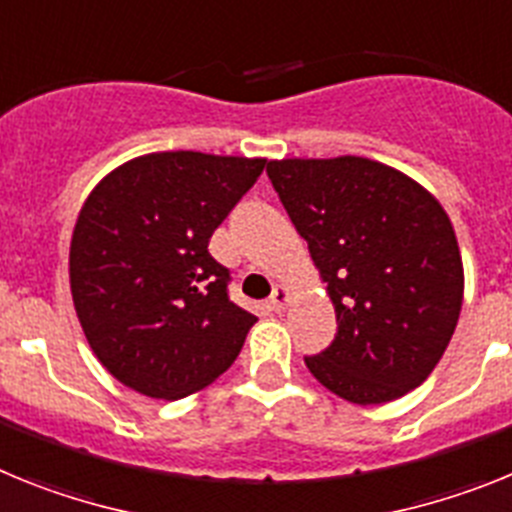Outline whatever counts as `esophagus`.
<instances>
[{"label":"esophagus","instance_id":"obj_1","mask_svg":"<svg viewBox=\"0 0 512 512\" xmlns=\"http://www.w3.org/2000/svg\"><path fill=\"white\" fill-rule=\"evenodd\" d=\"M288 304H291V288H288V286H275L273 288V296H270V309H273V311H283Z\"/></svg>","mask_w":512,"mask_h":512}]
</instances>
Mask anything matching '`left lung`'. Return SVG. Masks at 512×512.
<instances>
[{
    "label": "left lung",
    "mask_w": 512,
    "mask_h": 512,
    "mask_svg": "<svg viewBox=\"0 0 512 512\" xmlns=\"http://www.w3.org/2000/svg\"><path fill=\"white\" fill-rule=\"evenodd\" d=\"M268 177L335 306V340L306 368L353 404L404 397L438 366L461 314L448 213L420 182L366 157L270 159Z\"/></svg>",
    "instance_id": "8db88e82"
}]
</instances>
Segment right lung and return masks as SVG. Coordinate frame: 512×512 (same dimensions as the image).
I'll return each mask as SVG.
<instances>
[{
    "mask_svg": "<svg viewBox=\"0 0 512 512\" xmlns=\"http://www.w3.org/2000/svg\"><path fill=\"white\" fill-rule=\"evenodd\" d=\"M265 159L154 151L87 195L69 247L84 337L110 376L151 399L206 389L237 361L255 314L229 301L208 239Z\"/></svg>",
    "mask_w": 512,
    "mask_h": 512,
    "instance_id": "1",
    "label": "right lung"
}]
</instances>
